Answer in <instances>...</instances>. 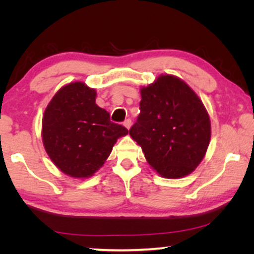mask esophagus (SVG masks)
Returning a JSON list of instances; mask_svg holds the SVG:
<instances>
[{"label":"esophagus","instance_id":"obj_1","mask_svg":"<svg viewBox=\"0 0 254 254\" xmlns=\"http://www.w3.org/2000/svg\"><path fill=\"white\" fill-rule=\"evenodd\" d=\"M124 126L126 127L127 129H129L130 126H131V120H130V119H127V120H125V121H124Z\"/></svg>","mask_w":254,"mask_h":254}]
</instances>
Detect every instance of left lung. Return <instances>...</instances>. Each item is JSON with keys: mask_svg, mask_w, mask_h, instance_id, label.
<instances>
[{"mask_svg": "<svg viewBox=\"0 0 254 254\" xmlns=\"http://www.w3.org/2000/svg\"><path fill=\"white\" fill-rule=\"evenodd\" d=\"M140 114L129 135L145 159L164 178L192 173L210 141V119L203 103L183 79L161 75L141 88Z\"/></svg>", "mask_w": 254, "mask_h": 254, "instance_id": "8db88e82", "label": "left lung"}]
</instances>
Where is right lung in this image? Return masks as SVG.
Returning <instances> with one entry per match:
<instances>
[{"instance_id":"1","label":"right lung","mask_w":254,"mask_h":254,"mask_svg":"<svg viewBox=\"0 0 254 254\" xmlns=\"http://www.w3.org/2000/svg\"><path fill=\"white\" fill-rule=\"evenodd\" d=\"M96 90L83 82L62 86L43 117V143L52 162L65 175L89 178L102 168L127 128L110 120L96 104Z\"/></svg>"}]
</instances>
